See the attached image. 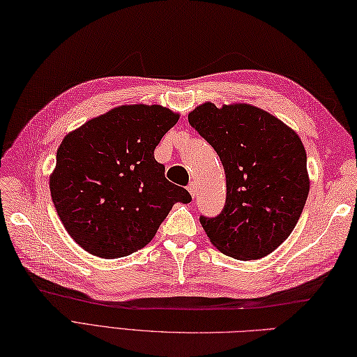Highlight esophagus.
Instances as JSON below:
<instances>
[{
	"label": "esophagus",
	"instance_id": "34e87169",
	"mask_svg": "<svg viewBox=\"0 0 357 357\" xmlns=\"http://www.w3.org/2000/svg\"><path fill=\"white\" fill-rule=\"evenodd\" d=\"M188 190H189V194L192 195V197L197 195V183H195V181H190L189 186H188Z\"/></svg>",
	"mask_w": 357,
	"mask_h": 357
}]
</instances>
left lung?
Wrapping results in <instances>:
<instances>
[{
	"instance_id": "left-lung-1",
	"label": "left lung",
	"mask_w": 357,
	"mask_h": 357,
	"mask_svg": "<svg viewBox=\"0 0 357 357\" xmlns=\"http://www.w3.org/2000/svg\"><path fill=\"white\" fill-rule=\"evenodd\" d=\"M189 124L213 146L227 197L215 218L202 216L208 241L241 260L265 257L288 239L309 195L306 150L279 118L251 104L203 102Z\"/></svg>"
}]
</instances>
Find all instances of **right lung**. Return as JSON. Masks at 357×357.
<instances>
[{"label":"right lung","mask_w":357,"mask_h":357,"mask_svg":"<svg viewBox=\"0 0 357 357\" xmlns=\"http://www.w3.org/2000/svg\"><path fill=\"white\" fill-rule=\"evenodd\" d=\"M178 118L159 104H128L63 137L50 176L51 198L69 236L88 253L132 255L154 238L174 204L192 199L154 159Z\"/></svg>","instance_id":"right-lung-1"}]
</instances>
